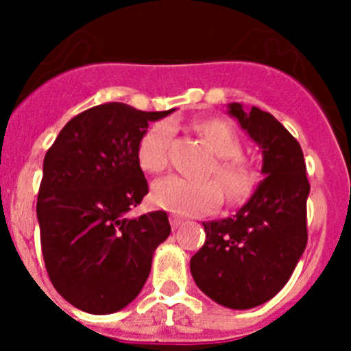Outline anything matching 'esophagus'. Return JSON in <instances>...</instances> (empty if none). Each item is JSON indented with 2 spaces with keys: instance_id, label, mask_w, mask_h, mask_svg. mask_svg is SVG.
<instances>
[{
  "instance_id": "esophagus-1",
  "label": "esophagus",
  "mask_w": 351,
  "mask_h": 351,
  "mask_svg": "<svg viewBox=\"0 0 351 351\" xmlns=\"http://www.w3.org/2000/svg\"><path fill=\"white\" fill-rule=\"evenodd\" d=\"M169 222H171V228L173 229H178L180 226L183 224V221L178 217V215H169Z\"/></svg>"
}]
</instances>
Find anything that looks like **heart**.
Returning a JSON list of instances; mask_svg holds the SVG:
<instances>
[{
	"label": "heart",
	"instance_id": "b5f03b06",
	"mask_svg": "<svg viewBox=\"0 0 351 351\" xmlns=\"http://www.w3.org/2000/svg\"><path fill=\"white\" fill-rule=\"evenodd\" d=\"M198 136L215 154L208 176L215 180H193L166 176L153 186V202L165 210L178 215H204L217 208L222 202V189L231 202H241L253 193L260 183V173L243 158V143L236 130L221 119H207L195 123ZM173 127L169 122H156L143 134L137 146L141 168L149 173H161L168 166Z\"/></svg>",
	"mask_w": 351,
	"mask_h": 351
}]
</instances>
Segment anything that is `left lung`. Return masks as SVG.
Segmentation results:
<instances>
[{
	"label": "left lung",
	"mask_w": 351,
	"mask_h": 351,
	"mask_svg": "<svg viewBox=\"0 0 351 351\" xmlns=\"http://www.w3.org/2000/svg\"><path fill=\"white\" fill-rule=\"evenodd\" d=\"M229 113L260 144L265 180L231 217L204 222L205 243L190 260L198 289L231 309L277 295L307 244L306 161L295 137L271 113L241 104Z\"/></svg>",
	"instance_id": "1"
}]
</instances>
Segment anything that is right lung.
<instances>
[{
  "instance_id": "obj_1",
  "label": "right lung",
  "mask_w": 351,
  "mask_h": 351,
  "mask_svg": "<svg viewBox=\"0 0 351 351\" xmlns=\"http://www.w3.org/2000/svg\"><path fill=\"white\" fill-rule=\"evenodd\" d=\"M171 112L91 107L66 123L45 154L37 197L42 254L54 289L77 309L110 314L132 302L171 232L165 210L127 215L149 193L137 159L141 137Z\"/></svg>"
}]
</instances>
